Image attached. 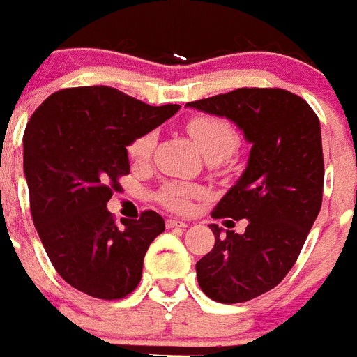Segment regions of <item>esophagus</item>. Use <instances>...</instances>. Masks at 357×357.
I'll return each mask as SVG.
<instances>
[{
  "label": "esophagus",
  "instance_id": "obj_1",
  "mask_svg": "<svg viewBox=\"0 0 357 357\" xmlns=\"http://www.w3.org/2000/svg\"><path fill=\"white\" fill-rule=\"evenodd\" d=\"M165 226H167V228H186V222L178 221V219H167V221H165Z\"/></svg>",
  "mask_w": 357,
  "mask_h": 357
}]
</instances>
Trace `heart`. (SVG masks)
Listing matches in <instances>:
<instances>
[{
	"mask_svg": "<svg viewBox=\"0 0 357 357\" xmlns=\"http://www.w3.org/2000/svg\"><path fill=\"white\" fill-rule=\"evenodd\" d=\"M186 131L192 136L193 143L199 146L207 160L222 162L229 158L238 150L240 138L238 132L233 129L226 119L218 115H195L186 122ZM157 136L155 132L149 131L139 135L132 139L128 152L132 162L136 164H145L152 157L155 149ZM200 195V188L195 185H186V183H165L157 193V200L169 211L181 212L190 205V200Z\"/></svg>",
	"mask_w": 357,
	"mask_h": 357,
	"instance_id": "obj_1",
	"label": "heart"
}]
</instances>
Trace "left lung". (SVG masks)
I'll return each mask as SVG.
<instances>
[{
    "instance_id": "1",
    "label": "left lung",
    "mask_w": 357,
    "mask_h": 357,
    "mask_svg": "<svg viewBox=\"0 0 357 357\" xmlns=\"http://www.w3.org/2000/svg\"><path fill=\"white\" fill-rule=\"evenodd\" d=\"M235 122L252 143L247 169L212 218L248 219L243 235L211 225L214 248L197 262L212 301L238 304L275 289L294 268L321 208L325 162L319 119L282 88H238L186 103Z\"/></svg>"
}]
</instances>
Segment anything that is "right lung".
<instances>
[{"instance_id": "add662e5", "label": "right lung", "mask_w": 357, "mask_h": 357, "mask_svg": "<svg viewBox=\"0 0 357 357\" xmlns=\"http://www.w3.org/2000/svg\"><path fill=\"white\" fill-rule=\"evenodd\" d=\"M178 110L109 86H81L50 95L27 122L24 172L32 221L53 268L74 289L115 301L138 287L164 219L143 211L119 226L107 202L129 174L132 139Z\"/></svg>"}]
</instances>
